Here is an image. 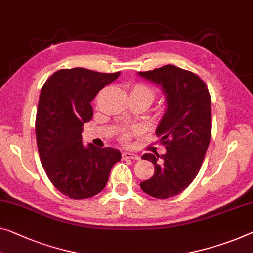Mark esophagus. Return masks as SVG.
<instances>
[{
	"label": "esophagus",
	"mask_w": 253,
	"mask_h": 253,
	"mask_svg": "<svg viewBox=\"0 0 253 253\" xmlns=\"http://www.w3.org/2000/svg\"><path fill=\"white\" fill-rule=\"evenodd\" d=\"M122 158L123 159H135V161H138V159H140V156L137 154H133V153H123Z\"/></svg>",
	"instance_id": "obj_1"
}]
</instances>
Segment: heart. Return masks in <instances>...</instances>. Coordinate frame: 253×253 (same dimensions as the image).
Returning a JSON list of instances; mask_svg holds the SVG:
<instances>
[{"mask_svg":"<svg viewBox=\"0 0 253 253\" xmlns=\"http://www.w3.org/2000/svg\"><path fill=\"white\" fill-rule=\"evenodd\" d=\"M131 95H138V96L145 97L146 99H148L151 103L155 99V97H156V92H155L154 89L150 86H148V84H135L134 86L131 88ZM138 133H139V127L137 126L124 127L121 132L120 138H121L122 142L129 143Z\"/></svg>","mask_w":253,"mask_h":253,"instance_id":"1","label":"heart"}]
</instances>
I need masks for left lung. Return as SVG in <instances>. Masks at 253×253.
<instances>
[{
    "instance_id": "1",
    "label": "left lung",
    "mask_w": 253,
    "mask_h": 253,
    "mask_svg": "<svg viewBox=\"0 0 253 253\" xmlns=\"http://www.w3.org/2000/svg\"><path fill=\"white\" fill-rule=\"evenodd\" d=\"M139 75L162 86L167 110L156 130L166 154H145L155 173L140 183L157 199L181 193L196 178L211 137V98L205 81L196 73L167 64Z\"/></svg>"
}]
</instances>
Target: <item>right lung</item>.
Returning <instances> with one entry per match:
<instances>
[{"instance_id": "add662e5", "label": "right lung", "mask_w": 253, "mask_h": 253, "mask_svg": "<svg viewBox=\"0 0 253 253\" xmlns=\"http://www.w3.org/2000/svg\"><path fill=\"white\" fill-rule=\"evenodd\" d=\"M120 72L84 68L54 72L42 88L36 114V139L42 165L53 185L72 199H86L105 188L118 149L83 145V126L92 118L91 102Z\"/></svg>"}]
</instances>
